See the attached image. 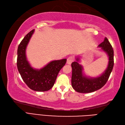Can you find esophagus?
<instances>
[{
	"label": "esophagus",
	"instance_id": "34e87169",
	"mask_svg": "<svg viewBox=\"0 0 125 125\" xmlns=\"http://www.w3.org/2000/svg\"><path fill=\"white\" fill-rule=\"evenodd\" d=\"M73 61H74L73 57L72 56H69L67 58V63L69 64H70Z\"/></svg>",
	"mask_w": 125,
	"mask_h": 125
}]
</instances>
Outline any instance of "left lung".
<instances>
[{
    "instance_id": "1",
    "label": "left lung",
    "mask_w": 125,
    "mask_h": 125,
    "mask_svg": "<svg viewBox=\"0 0 125 125\" xmlns=\"http://www.w3.org/2000/svg\"><path fill=\"white\" fill-rule=\"evenodd\" d=\"M99 47L105 52L109 56L108 65L105 72L102 76L95 78H88L82 75V67L77 62L71 63L72 67V77L71 84L73 89L79 93L92 92L102 88L106 83L110 74L113 70L114 65V51L112 46L107 38L101 43ZM78 61V59L77 60Z\"/></svg>"
}]
</instances>
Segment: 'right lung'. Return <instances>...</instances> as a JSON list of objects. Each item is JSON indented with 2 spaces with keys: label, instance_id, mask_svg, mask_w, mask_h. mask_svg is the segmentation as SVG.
I'll return each instance as SVG.
<instances>
[{
  "label": "right lung",
  "instance_id": "add662e5",
  "mask_svg": "<svg viewBox=\"0 0 125 125\" xmlns=\"http://www.w3.org/2000/svg\"><path fill=\"white\" fill-rule=\"evenodd\" d=\"M34 31V30L30 31L19 45L17 68L23 81L31 89L36 91H48L54 85L58 73L67 60L53 61L39 70L31 68L26 60L25 51Z\"/></svg>",
  "mask_w": 125,
  "mask_h": 125
}]
</instances>
